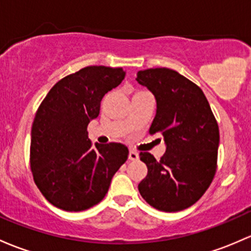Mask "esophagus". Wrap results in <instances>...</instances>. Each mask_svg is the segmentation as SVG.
<instances>
[{
	"instance_id": "obj_1",
	"label": "esophagus",
	"mask_w": 251,
	"mask_h": 251,
	"mask_svg": "<svg viewBox=\"0 0 251 251\" xmlns=\"http://www.w3.org/2000/svg\"><path fill=\"white\" fill-rule=\"evenodd\" d=\"M138 159H139L138 152L133 151V150H130V152H128V160L136 161V160H138Z\"/></svg>"
}]
</instances>
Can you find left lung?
Here are the masks:
<instances>
[{
  "mask_svg": "<svg viewBox=\"0 0 251 251\" xmlns=\"http://www.w3.org/2000/svg\"><path fill=\"white\" fill-rule=\"evenodd\" d=\"M136 80L156 100L149 132L160 133L166 144L159 161L150 152L139 154L148 167L139 194L162 212L186 209L201 199L214 178L218 123L203 91L176 71L149 68L139 71Z\"/></svg>",
  "mask_w": 251,
  "mask_h": 251,
  "instance_id": "1",
  "label": "left lung"
}]
</instances>
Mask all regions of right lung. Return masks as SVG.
I'll return each instance as SVG.
<instances>
[{"label": "right lung", "instance_id": "add662e5", "mask_svg": "<svg viewBox=\"0 0 251 251\" xmlns=\"http://www.w3.org/2000/svg\"><path fill=\"white\" fill-rule=\"evenodd\" d=\"M123 68L89 66L57 81L39 105L31 130L30 162L37 188L55 207L81 212L101 202L127 160L124 144L91 146L88 125Z\"/></svg>", "mask_w": 251, "mask_h": 251}]
</instances>
